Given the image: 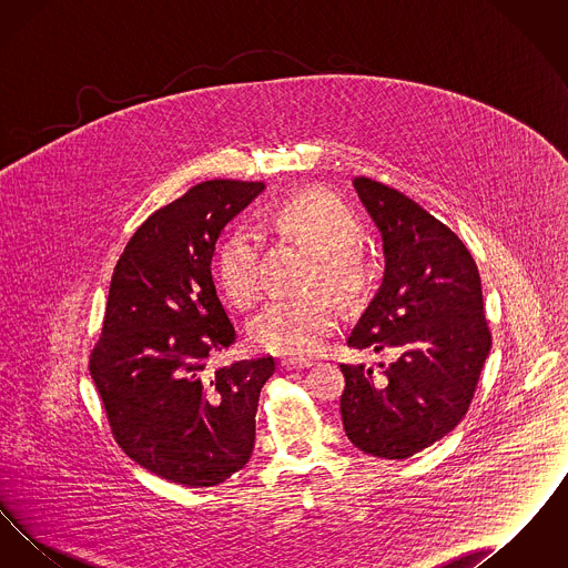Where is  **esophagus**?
I'll use <instances>...</instances> for the list:
<instances>
[{
	"label": "esophagus",
	"mask_w": 568,
	"mask_h": 568,
	"mask_svg": "<svg viewBox=\"0 0 568 568\" xmlns=\"http://www.w3.org/2000/svg\"><path fill=\"white\" fill-rule=\"evenodd\" d=\"M278 364H281V368H287V371H300V368L313 366L311 359H300V357H283Z\"/></svg>",
	"instance_id": "34e87169"
}]
</instances>
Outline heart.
Wrapping results in <instances>:
<instances>
[{"label":"heart","mask_w":568,"mask_h":568,"mask_svg":"<svg viewBox=\"0 0 568 568\" xmlns=\"http://www.w3.org/2000/svg\"><path fill=\"white\" fill-rule=\"evenodd\" d=\"M268 223L276 234L313 251L308 287L324 283L345 302L364 296L373 268L357 244L362 223L343 200L329 191H300L272 206ZM216 281L236 308H251L260 300V251L243 227L232 230L219 244ZM336 320V302L324 290H315L268 304L248 325V338L262 352L311 355L324 345Z\"/></svg>","instance_id":"heart-1"}]
</instances>
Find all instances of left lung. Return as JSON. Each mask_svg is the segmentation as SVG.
I'll return each mask as SVG.
<instances>
[{
	"mask_svg": "<svg viewBox=\"0 0 568 568\" xmlns=\"http://www.w3.org/2000/svg\"><path fill=\"white\" fill-rule=\"evenodd\" d=\"M353 187L375 219L385 276L347 341L394 362L341 364L343 426L375 458L405 459L452 433L491 347L481 276L458 236L403 191L368 176Z\"/></svg>",
	"mask_w": 568,
	"mask_h": 568,
	"instance_id": "1",
	"label": "left lung"
}]
</instances>
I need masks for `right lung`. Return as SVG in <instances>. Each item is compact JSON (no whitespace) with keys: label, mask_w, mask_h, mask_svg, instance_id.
I'll return each mask as SVG.
<instances>
[{"label":"right lung","mask_w":568,"mask_h":568,"mask_svg":"<svg viewBox=\"0 0 568 568\" xmlns=\"http://www.w3.org/2000/svg\"><path fill=\"white\" fill-rule=\"evenodd\" d=\"M264 191L215 179L149 216L121 253L89 371L116 445L176 486L211 487L253 454L272 357L209 362L236 343L211 274L221 230Z\"/></svg>","instance_id":"1"}]
</instances>
